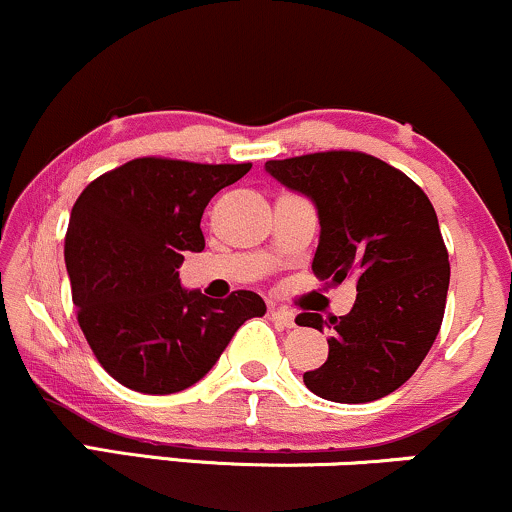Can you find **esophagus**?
<instances>
[{
    "label": "esophagus",
    "instance_id": "esophagus-1",
    "mask_svg": "<svg viewBox=\"0 0 512 512\" xmlns=\"http://www.w3.org/2000/svg\"><path fill=\"white\" fill-rule=\"evenodd\" d=\"M268 311H270V316L275 318V321H280L282 326H287V328H294L297 326V323H294V314L290 309H285V306H275V304H270L268 306Z\"/></svg>",
    "mask_w": 512,
    "mask_h": 512
}]
</instances>
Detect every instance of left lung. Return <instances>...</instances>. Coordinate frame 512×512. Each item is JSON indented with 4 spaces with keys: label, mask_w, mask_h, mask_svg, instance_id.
<instances>
[{
    "label": "left lung",
    "mask_w": 512,
    "mask_h": 512,
    "mask_svg": "<svg viewBox=\"0 0 512 512\" xmlns=\"http://www.w3.org/2000/svg\"><path fill=\"white\" fill-rule=\"evenodd\" d=\"M266 172L316 206V278H357L350 314L297 316L333 333L306 388L347 405L386 398L424 362L446 311L450 263L434 206L407 174L354 150L268 160Z\"/></svg>",
    "instance_id": "1"
}]
</instances>
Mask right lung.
<instances>
[{
    "label": "right lung",
    "mask_w": 512,
    "mask_h": 512,
    "mask_svg": "<svg viewBox=\"0 0 512 512\" xmlns=\"http://www.w3.org/2000/svg\"><path fill=\"white\" fill-rule=\"evenodd\" d=\"M244 165L138 158L90 182L71 208L66 273L78 326L122 386L170 395L213 369L244 321L266 314L256 292L210 299L186 290L179 266L203 251L201 215Z\"/></svg>",
    "instance_id": "right-lung-1"
}]
</instances>
